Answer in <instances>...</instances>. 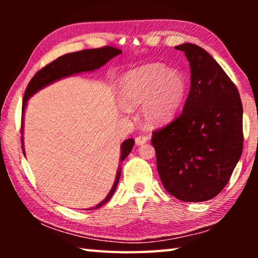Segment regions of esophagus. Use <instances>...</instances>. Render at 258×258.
Masks as SVG:
<instances>
[{
	"instance_id": "obj_1",
	"label": "esophagus",
	"mask_w": 258,
	"mask_h": 258,
	"mask_svg": "<svg viewBox=\"0 0 258 258\" xmlns=\"http://www.w3.org/2000/svg\"><path fill=\"white\" fill-rule=\"evenodd\" d=\"M148 141V137L147 135H139V137L135 138V143H137L138 146H141V145H145V143Z\"/></svg>"
}]
</instances>
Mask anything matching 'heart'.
<instances>
[{
  "label": "heart",
  "instance_id": "b5f03b06",
  "mask_svg": "<svg viewBox=\"0 0 258 258\" xmlns=\"http://www.w3.org/2000/svg\"><path fill=\"white\" fill-rule=\"evenodd\" d=\"M185 77L161 63H148L126 73L119 83L120 100L126 108L143 106L149 126L171 120L184 101Z\"/></svg>",
  "mask_w": 258,
  "mask_h": 258
}]
</instances>
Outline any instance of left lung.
Segmentation results:
<instances>
[{
	"label": "left lung",
	"mask_w": 258,
	"mask_h": 258,
	"mask_svg": "<svg viewBox=\"0 0 258 258\" xmlns=\"http://www.w3.org/2000/svg\"><path fill=\"white\" fill-rule=\"evenodd\" d=\"M190 62L191 87L182 112L152 132L163 185L183 202H206L228 184L242 154L239 91L213 56L191 43L175 46Z\"/></svg>",
	"instance_id": "left-lung-1"
}]
</instances>
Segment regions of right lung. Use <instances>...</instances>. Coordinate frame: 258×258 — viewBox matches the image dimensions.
Listing matches in <instances>:
<instances>
[{
	"mask_svg": "<svg viewBox=\"0 0 258 258\" xmlns=\"http://www.w3.org/2000/svg\"><path fill=\"white\" fill-rule=\"evenodd\" d=\"M120 53H121V50H119L118 47L106 45L102 47H98V49L82 50L78 52H74V53H68L62 56H59L58 59H55L54 61H52V62H50L49 64H46V66L40 69V71L35 74L32 80H30V82L28 83L27 87H26L24 100H23V109H21L23 115L26 107V102H27L28 98L36 92V91L42 89V87H44L45 85L50 84V83L59 80V78L72 75V74H76L81 72H91V71H94V69H98L99 67L103 66L107 61L113 58V56L118 55ZM133 146H134L133 139H127L126 141L123 142V145H121V152H120V161H123L126 157L128 156L131 150L133 149ZM120 172H121V168L119 166L118 169H117L116 180L113 182V185L111 187L110 192H109L108 196L106 197V199L91 209H98L110 200L113 192L116 190L117 184H118Z\"/></svg>",
	"mask_w": 258,
	"mask_h": 258,
	"instance_id": "add662e5",
	"label": "right lung"
}]
</instances>
